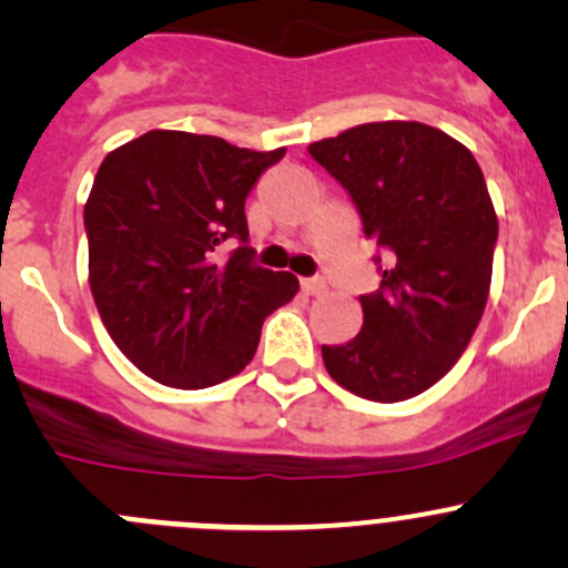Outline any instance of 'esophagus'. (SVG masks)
Here are the masks:
<instances>
[{
    "label": "esophagus",
    "mask_w": 568,
    "mask_h": 568,
    "mask_svg": "<svg viewBox=\"0 0 568 568\" xmlns=\"http://www.w3.org/2000/svg\"><path fill=\"white\" fill-rule=\"evenodd\" d=\"M324 280L321 277H305L302 280V291H305L307 296H318V294H324Z\"/></svg>",
    "instance_id": "1"
}]
</instances>
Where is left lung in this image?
<instances>
[{
	"mask_svg": "<svg viewBox=\"0 0 568 568\" xmlns=\"http://www.w3.org/2000/svg\"><path fill=\"white\" fill-rule=\"evenodd\" d=\"M354 200L385 252L382 283L359 296L363 329L321 346L332 379L395 404L437 385L484 316L497 214L473 153L415 120L363 123L307 148Z\"/></svg>",
	"mask_w": 568,
	"mask_h": 568,
	"instance_id": "left-lung-1",
	"label": "left lung"
}]
</instances>
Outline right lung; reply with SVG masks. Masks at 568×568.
<instances>
[{"instance_id":"1","label":"right lung","mask_w":568,"mask_h":568,"mask_svg":"<svg viewBox=\"0 0 568 568\" xmlns=\"http://www.w3.org/2000/svg\"><path fill=\"white\" fill-rule=\"evenodd\" d=\"M277 151L148 131L101 162L84 203L90 291L120 352L145 376L203 390L242 374L268 313L300 280L257 266L244 200ZM239 241L227 262L222 243Z\"/></svg>"}]
</instances>
